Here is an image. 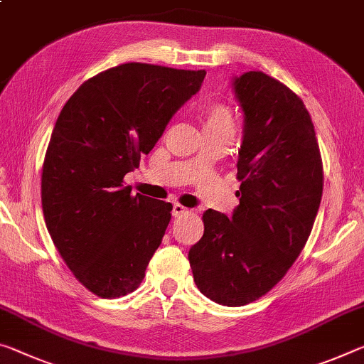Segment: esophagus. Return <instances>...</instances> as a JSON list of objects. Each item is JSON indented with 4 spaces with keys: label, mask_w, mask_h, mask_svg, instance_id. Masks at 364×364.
I'll return each instance as SVG.
<instances>
[{
    "label": "esophagus",
    "mask_w": 364,
    "mask_h": 364,
    "mask_svg": "<svg viewBox=\"0 0 364 364\" xmlns=\"http://www.w3.org/2000/svg\"><path fill=\"white\" fill-rule=\"evenodd\" d=\"M171 213H173V217H181V215H186V213H189V210L186 209V207H183L181 204H173Z\"/></svg>",
    "instance_id": "esophagus-1"
}]
</instances>
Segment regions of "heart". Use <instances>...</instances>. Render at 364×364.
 <instances>
[{
    "mask_svg": "<svg viewBox=\"0 0 364 364\" xmlns=\"http://www.w3.org/2000/svg\"><path fill=\"white\" fill-rule=\"evenodd\" d=\"M203 118H204V131L205 134H233L235 132V121L230 108L223 103L210 102L203 107Z\"/></svg>",
    "mask_w": 364,
    "mask_h": 364,
    "instance_id": "obj_1",
    "label": "heart"
}]
</instances>
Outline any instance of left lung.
Returning <instances> with one entry per match:
<instances>
[{"label": "left lung", "mask_w": 364, "mask_h": 364, "mask_svg": "<svg viewBox=\"0 0 364 364\" xmlns=\"http://www.w3.org/2000/svg\"><path fill=\"white\" fill-rule=\"evenodd\" d=\"M243 109L240 204L232 217L205 210L189 250L194 282L223 306H243L284 279L309 238L322 198V160L301 99L261 71L232 79Z\"/></svg>", "instance_id": "1"}]
</instances>
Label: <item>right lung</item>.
Returning a JSON list of instances; mask_svg holds the SVG:
<instances>
[{"label": "right lung", "instance_id": "add662e5", "mask_svg": "<svg viewBox=\"0 0 364 364\" xmlns=\"http://www.w3.org/2000/svg\"><path fill=\"white\" fill-rule=\"evenodd\" d=\"M205 71L126 63L80 85L63 107L42 171L45 223L76 279L102 298L134 291L171 204L124 186Z\"/></svg>", "mask_w": 364, "mask_h": 364}]
</instances>
